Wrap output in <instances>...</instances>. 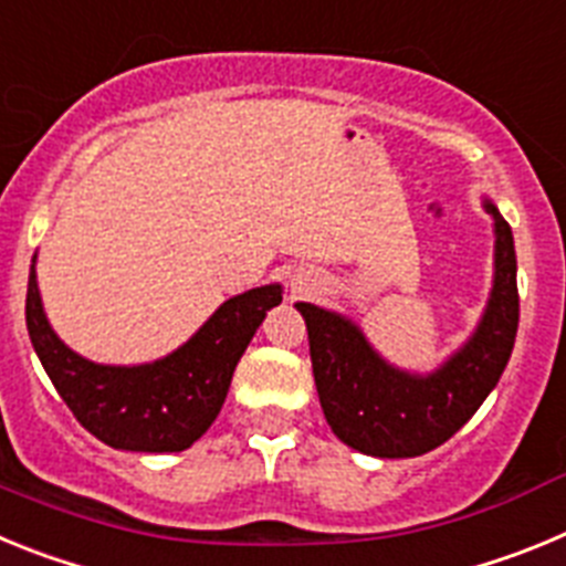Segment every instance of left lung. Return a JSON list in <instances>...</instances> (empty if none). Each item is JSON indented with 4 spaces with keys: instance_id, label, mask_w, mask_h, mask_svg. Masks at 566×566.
Returning a JSON list of instances; mask_svg holds the SVG:
<instances>
[{
    "instance_id": "8db88e82",
    "label": "left lung",
    "mask_w": 566,
    "mask_h": 566,
    "mask_svg": "<svg viewBox=\"0 0 566 566\" xmlns=\"http://www.w3.org/2000/svg\"><path fill=\"white\" fill-rule=\"evenodd\" d=\"M496 227L493 292L473 337L433 374H408L385 363L352 319L297 303L319 405L339 442L368 457H422L468 422L496 388L518 332L516 247L502 212L484 201Z\"/></svg>"
}]
</instances>
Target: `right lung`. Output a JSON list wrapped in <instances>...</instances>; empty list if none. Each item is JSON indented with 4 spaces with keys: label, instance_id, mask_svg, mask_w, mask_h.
<instances>
[{
    "label": "right lung",
    "instance_id": "obj_1",
    "mask_svg": "<svg viewBox=\"0 0 566 566\" xmlns=\"http://www.w3.org/2000/svg\"><path fill=\"white\" fill-rule=\"evenodd\" d=\"M280 300V286L249 289L227 300L178 352L147 365H98L70 352L44 317L33 266L24 317L50 382L93 437L118 451L178 453L221 413L234 365Z\"/></svg>",
    "mask_w": 566,
    "mask_h": 566
}]
</instances>
